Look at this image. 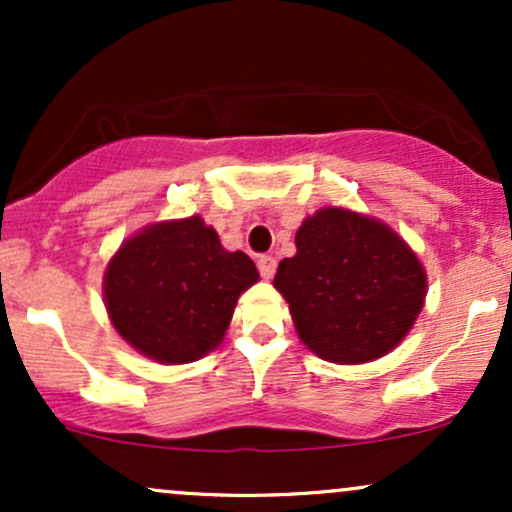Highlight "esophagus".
I'll return each instance as SVG.
<instances>
[{
	"label": "esophagus",
	"instance_id": "1",
	"mask_svg": "<svg viewBox=\"0 0 512 512\" xmlns=\"http://www.w3.org/2000/svg\"><path fill=\"white\" fill-rule=\"evenodd\" d=\"M257 269H260L262 279H272L276 272V260L272 255H260L257 257Z\"/></svg>",
	"mask_w": 512,
	"mask_h": 512
}]
</instances>
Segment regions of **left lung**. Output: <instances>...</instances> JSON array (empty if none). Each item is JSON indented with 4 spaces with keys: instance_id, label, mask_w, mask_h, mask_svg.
Segmentation results:
<instances>
[{
    "instance_id": "left-lung-1",
    "label": "left lung",
    "mask_w": 512,
    "mask_h": 512,
    "mask_svg": "<svg viewBox=\"0 0 512 512\" xmlns=\"http://www.w3.org/2000/svg\"><path fill=\"white\" fill-rule=\"evenodd\" d=\"M274 286L298 337L332 363H366L395 349L424 308L426 272L385 223L320 209L296 233Z\"/></svg>"
}]
</instances>
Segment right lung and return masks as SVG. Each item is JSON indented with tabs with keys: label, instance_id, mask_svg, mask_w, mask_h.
<instances>
[{
	"label": "right lung",
	"instance_id": "obj_1",
	"mask_svg": "<svg viewBox=\"0 0 512 512\" xmlns=\"http://www.w3.org/2000/svg\"><path fill=\"white\" fill-rule=\"evenodd\" d=\"M260 279L245 252L223 250L199 216L149 226L105 272L115 330L161 363H190L214 349L238 296Z\"/></svg>",
	"mask_w": 512,
	"mask_h": 512
}]
</instances>
